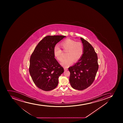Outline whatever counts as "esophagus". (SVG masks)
<instances>
[{
	"instance_id": "esophagus-1",
	"label": "esophagus",
	"mask_w": 123,
	"mask_h": 123,
	"mask_svg": "<svg viewBox=\"0 0 123 123\" xmlns=\"http://www.w3.org/2000/svg\"><path fill=\"white\" fill-rule=\"evenodd\" d=\"M64 70H65V71H67V70H68V68H66V67H64Z\"/></svg>"
}]
</instances>
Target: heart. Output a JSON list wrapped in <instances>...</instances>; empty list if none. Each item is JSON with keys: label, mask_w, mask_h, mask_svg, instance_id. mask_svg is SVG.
Masks as SVG:
<instances>
[{"label": "heart", "mask_w": 123, "mask_h": 123, "mask_svg": "<svg viewBox=\"0 0 123 123\" xmlns=\"http://www.w3.org/2000/svg\"><path fill=\"white\" fill-rule=\"evenodd\" d=\"M63 51L67 52V58L62 60L61 65L65 67H68L74 62L80 59L84 53V46L80 42L71 39H67L60 44ZM54 55L58 61H62L63 58V52L58 46H56L54 48Z\"/></svg>", "instance_id": "obj_1"}]
</instances>
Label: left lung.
I'll return each instance as SVG.
<instances>
[{
    "mask_svg": "<svg viewBox=\"0 0 123 123\" xmlns=\"http://www.w3.org/2000/svg\"><path fill=\"white\" fill-rule=\"evenodd\" d=\"M84 46V53L74 66L68 68L69 82L73 89L83 90L93 82L98 69V57L93 47L89 43L80 38Z\"/></svg>",
    "mask_w": 123,
    "mask_h": 123,
    "instance_id": "left-lung-1",
    "label": "left lung"
}]
</instances>
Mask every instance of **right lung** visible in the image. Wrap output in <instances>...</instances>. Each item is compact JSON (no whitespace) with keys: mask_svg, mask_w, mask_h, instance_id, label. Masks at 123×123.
Segmentation results:
<instances>
[{"mask_svg":"<svg viewBox=\"0 0 123 123\" xmlns=\"http://www.w3.org/2000/svg\"><path fill=\"white\" fill-rule=\"evenodd\" d=\"M65 36H47L38 43L31 55L29 73L34 84L44 91L57 86L64 68L55 58L54 48Z\"/></svg>","mask_w":123,"mask_h":123,"instance_id":"add662e5","label":"right lung"}]
</instances>
